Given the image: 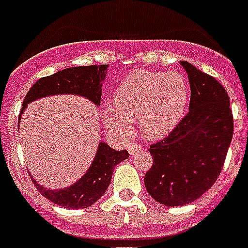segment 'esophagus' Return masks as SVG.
I'll list each match as a JSON object with an SVG mask.
<instances>
[{
  "instance_id": "34e87169",
  "label": "esophagus",
  "mask_w": 248,
  "mask_h": 248,
  "mask_svg": "<svg viewBox=\"0 0 248 248\" xmlns=\"http://www.w3.org/2000/svg\"><path fill=\"white\" fill-rule=\"evenodd\" d=\"M140 150H142V147H140V144H137V143H132L129 146V154L132 156H134V155H137V154H138V152L140 151Z\"/></svg>"
}]
</instances>
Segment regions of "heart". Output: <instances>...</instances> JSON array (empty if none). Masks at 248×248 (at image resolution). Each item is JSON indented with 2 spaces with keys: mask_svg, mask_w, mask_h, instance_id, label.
I'll use <instances>...</instances> for the list:
<instances>
[{
  "mask_svg": "<svg viewBox=\"0 0 248 248\" xmlns=\"http://www.w3.org/2000/svg\"><path fill=\"white\" fill-rule=\"evenodd\" d=\"M188 86L177 71L137 70L123 79L112 93L117 108L106 105L102 118L110 132L130 133V120L138 119L147 138H160L177 126L188 104Z\"/></svg>",
  "mask_w": 248,
  "mask_h": 248,
  "instance_id": "1",
  "label": "heart"
}]
</instances>
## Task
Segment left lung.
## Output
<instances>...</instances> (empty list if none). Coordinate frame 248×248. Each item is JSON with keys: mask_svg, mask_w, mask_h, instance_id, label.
<instances>
[{"mask_svg": "<svg viewBox=\"0 0 248 248\" xmlns=\"http://www.w3.org/2000/svg\"><path fill=\"white\" fill-rule=\"evenodd\" d=\"M191 86L189 111L148 151L154 162L146 189L157 202L183 206L213 187L224 166L233 137V114L225 88L217 79L180 61Z\"/></svg>", "mask_w": 248, "mask_h": 248, "instance_id": "8db88e82", "label": "left lung"}]
</instances>
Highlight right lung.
Listing matches in <instances>:
<instances>
[{
    "label": "right lung",
    "instance_id": "1",
    "mask_svg": "<svg viewBox=\"0 0 248 248\" xmlns=\"http://www.w3.org/2000/svg\"><path fill=\"white\" fill-rule=\"evenodd\" d=\"M108 65H90L77 66L57 71L55 74L38 79L28 91L24 98L20 114L31 101L53 94H78L87 97L94 105L101 104V86L106 77ZM21 116V115H20ZM19 116V120H20ZM129 157L126 150L115 151L108 143L101 142L97 148L94 160L90 169L75 184L64 189H46L33 178V183L46 199L56 205L68 209H83L93 205L101 199L111 182L114 168L119 162Z\"/></svg>",
    "mask_w": 248,
    "mask_h": 248
}]
</instances>
